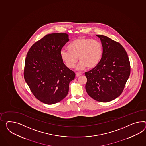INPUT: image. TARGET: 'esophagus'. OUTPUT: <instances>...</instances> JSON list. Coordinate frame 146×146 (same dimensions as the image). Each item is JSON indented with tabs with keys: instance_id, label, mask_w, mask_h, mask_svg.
Listing matches in <instances>:
<instances>
[{
	"instance_id": "34e87169",
	"label": "esophagus",
	"mask_w": 146,
	"mask_h": 146,
	"mask_svg": "<svg viewBox=\"0 0 146 146\" xmlns=\"http://www.w3.org/2000/svg\"><path fill=\"white\" fill-rule=\"evenodd\" d=\"M80 75H82L81 73H79V72H76V77H79V76H80Z\"/></svg>"
}]
</instances>
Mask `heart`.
Here are the masks:
<instances>
[{
	"label": "heart",
	"mask_w": 146,
	"mask_h": 146,
	"mask_svg": "<svg viewBox=\"0 0 146 146\" xmlns=\"http://www.w3.org/2000/svg\"><path fill=\"white\" fill-rule=\"evenodd\" d=\"M68 51L61 50L60 55L66 66L74 68L78 60L80 61L77 69L85 68L93 69L101 62L103 56V48L101 43L96 40L86 38L75 39L68 46Z\"/></svg>",
	"instance_id": "b5f03b06"
}]
</instances>
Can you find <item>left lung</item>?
I'll return each instance as SVG.
<instances>
[{"label":"left lung","mask_w":146,"mask_h":146,"mask_svg":"<svg viewBox=\"0 0 146 146\" xmlns=\"http://www.w3.org/2000/svg\"><path fill=\"white\" fill-rule=\"evenodd\" d=\"M103 46V56L97 67L85 73V88L95 100L108 102L119 97L130 75V63L127 52L120 43L96 35Z\"/></svg>","instance_id":"1"}]
</instances>
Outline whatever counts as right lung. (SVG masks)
Returning a JSON list of instances; mask_svg holds the SVG:
<instances>
[{
    "label": "right lung",
    "instance_id": "obj_1",
    "mask_svg": "<svg viewBox=\"0 0 146 146\" xmlns=\"http://www.w3.org/2000/svg\"><path fill=\"white\" fill-rule=\"evenodd\" d=\"M69 41L68 34H49L33 44L27 53L25 80L34 96L46 104L62 100L68 93L69 82L75 78V72L66 66L60 55Z\"/></svg>",
    "mask_w": 146,
    "mask_h": 146
}]
</instances>
